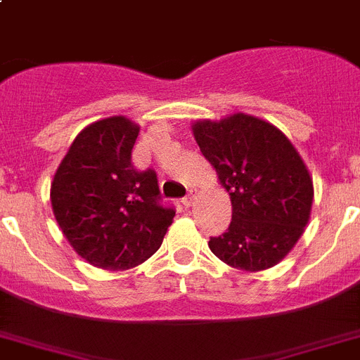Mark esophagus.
Returning <instances> with one entry per match:
<instances>
[{"label": "esophagus", "mask_w": 360, "mask_h": 360, "mask_svg": "<svg viewBox=\"0 0 360 360\" xmlns=\"http://www.w3.org/2000/svg\"><path fill=\"white\" fill-rule=\"evenodd\" d=\"M193 201H195V193H193V192H190L188 195H184V198H183V205L186 206V208H190V206L193 205Z\"/></svg>", "instance_id": "1"}]
</instances>
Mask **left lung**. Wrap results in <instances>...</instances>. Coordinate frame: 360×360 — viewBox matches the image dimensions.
Segmentation results:
<instances>
[{"mask_svg": "<svg viewBox=\"0 0 360 360\" xmlns=\"http://www.w3.org/2000/svg\"><path fill=\"white\" fill-rule=\"evenodd\" d=\"M192 130L232 201V223L210 237V250L239 270L275 266L310 219L314 183L304 161L279 128L254 115L198 121Z\"/></svg>", "mask_w": 360, "mask_h": 360, "instance_id": "obj_1", "label": "left lung"}]
</instances>
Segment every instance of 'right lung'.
Listing matches in <instances>:
<instances>
[{"label":"right lung","instance_id":"obj_1","mask_svg":"<svg viewBox=\"0 0 360 360\" xmlns=\"http://www.w3.org/2000/svg\"><path fill=\"white\" fill-rule=\"evenodd\" d=\"M139 127L123 115L83 128L56 172L50 201L72 248L94 266L128 270L161 246L174 206L162 205L158 174L137 170Z\"/></svg>","mask_w":360,"mask_h":360}]
</instances>
